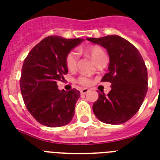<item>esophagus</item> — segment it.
Instances as JSON below:
<instances>
[{"label":"esophagus","mask_w":160,"mask_h":160,"mask_svg":"<svg viewBox=\"0 0 160 160\" xmlns=\"http://www.w3.org/2000/svg\"><path fill=\"white\" fill-rule=\"evenodd\" d=\"M88 91H89V89H87V88H84V89H82V90H80L81 94H85V93H87Z\"/></svg>","instance_id":"obj_1"}]
</instances>
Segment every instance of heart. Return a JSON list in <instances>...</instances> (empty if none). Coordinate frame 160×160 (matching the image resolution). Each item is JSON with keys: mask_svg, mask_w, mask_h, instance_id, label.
I'll return each instance as SVG.
<instances>
[{"mask_svg": "<svg viewBox=\"0 0 160 160\" xmlns=\"http://www.w3.org/2000/svg\"><path fill=\"white\" fill-rule=\"evenodd\" d=\"M85 53L87 54L90 56L94 62L96 64L98 61H100L102 58L106 57L105 53L104 52L102 49L98 47V46H90L88 48L85 49ZM65 64L67 66L69 70H74L76 67V64H77V54L75 53V51H70V53L66 55L65 58ZM77 82L81 85L84 86H88L90 85L92 82L91 79L87 76H80L77 79Z\"/></svg>", "mask_w": 160, "mask_h": 160, "instance_id": "heart-1", "label": "heart"}]
</instances>
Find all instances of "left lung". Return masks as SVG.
Here are the masks:
<instances>
[{
    "instance_id": "obj_1",
    "label": "left lung",
    "mask_w": 160,
    "mask_h": 160,
    "mask_svg": "<svg viewBox=\"0 0 160 160\" xmlns=\"http://www.w3.org/2000/svg\"><path fill=\"white\" fill-rule=\"evenodd\" d=\"M88 41L103 46L109 56L108 73L101 81L111 83L107 95L99 93L93 111L105 124H120L136 114L148 90L146 65L136 47L121 36L112 35Z\"/></svg>"
}]
</instances>
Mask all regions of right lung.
<instances>
[{"label": "right lung", "instance_id": "right-lung-1", "mask_svg": "<svg viewBox=\"0 0 160 160\" xmlns=\"http://www.w3.org/2000/svg\"><path fill=\"white\" fill-rule=\"evenodd\" d=\"M84 39H65L51 36L44 38L24 60L20 80L21 92L26 109L40 124L60 127L69 124L75 114L80 92L58 89L68 68L66 55Z\"/></svg>", "mask_w": 160, "mask_h": 160}]
</instances>
